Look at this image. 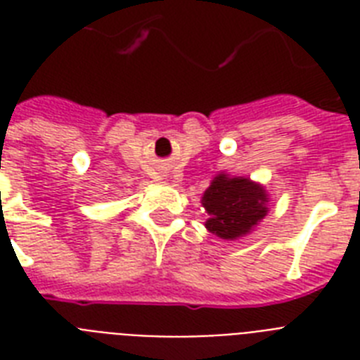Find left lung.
I'll return each mask as SVG.
<instances>
[{"mask_svg": "<svg viewBox=\"0 0 360 360\" xmlns=\"http://www.w3.org/2000/svg\"><path fill=\"white\" fill-rule=\"evenodd\" d=\"M267 202V192L259 183L219 174L202 196V205L209 214L205 228L220 239L245 237L265 219Z\"/></svg>", "mask_w": 360, "mask_h": 360, "instance_id": "obj_1", "label": "left lung"}]
</instances>
